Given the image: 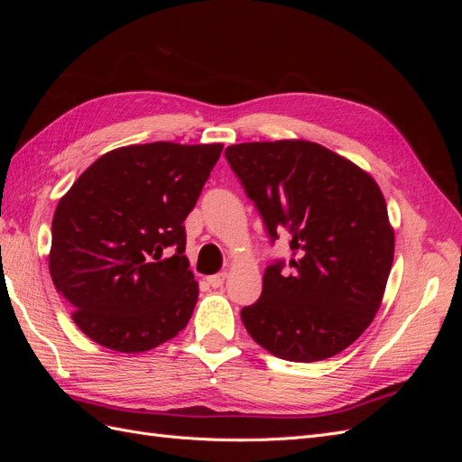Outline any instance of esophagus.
I'll return each instance as SVG.
<instances>
[{
  "label": "esophagus",
  "instance_id": "1",
  "mask_svg": "<svg viewBox=\"0 0 462 462\" xmlns=\"http://www.w3.org/2000/svg\"><path fill=\"white\" fill-rule=\"evenodd\" d=\"M226 277H227V273H226V272L216 273V275H209V277H208V285H209V287H214V289H217V287H221L223 283H226Z\"/></svg>",
  "mask_w": 462,
  "mask_h": 462
}]
</instances>
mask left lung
Here are the masks:
<instances>
[{"mask_svg":"<svg viewBox=\"0 0 462 462\" xmlns=\"http://www.w3.org/2000/svg\"><path fill=\"white\" fill-rule=\"evenodd\" d=\"M231 170L270 239L291 236L292 273L268 265L241 319L265 351L291 362L331 358L372 324L395 254L385 199L370 173L310 141L243 143Z\"/></svg>","mask_w":462,"mask_h":462,"instance_id":"8db88e82","label":"left lung"}]
</instances>
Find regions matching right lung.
<instances>
[{
  "label": "right lung",
  "mask_w": 462,
  "mask_h": 462,
  "mask_svg": "<svg viewBox=\"0 0 462 462\" xmlns=\"http://www.w3.org/2000/svg\"><path fill=\"white\" fill-rule=\"evenodd\" d=\"M223 144L150 143L97 158L51 221L50 273L79 329L117 353H144L185 329L199 283L183 221ZM170 247L174 254L162 259Z\"/></svg>",
  "instance_id": "add662e5"
}]
</instances>
